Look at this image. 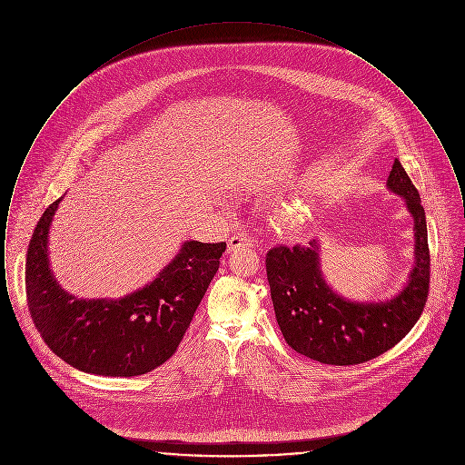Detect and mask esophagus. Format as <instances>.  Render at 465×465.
Masks as SVG:
<instances>
[{"label": "esophagus", "instance_id": "34e87169", "mask_svg": "<svg viewBox=\"0 0 465 465\" xmlns=\"http://www.w3.org/2000/svg\"><path fill=\"white\" fill-rule=\"evenodd\" d=\"M254 245V239L249 235V233H239V235H233L228 239V252H233L235 249H241V247H251Z\"/></svg>", "mask_w": 465, "mask_h": 465}]
</instances>
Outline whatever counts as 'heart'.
<instances>
[{
    "mask_svg": "<svg viewBox=\"0 0 465 465\" xmlns=\"http://www.w3.org/2000/svg\"><path fill=\"white\" fill-rule=\"evenodd\" d=\"M305 209H307V205H302V207H300V211H296V213L291 216V223H292V224H298V223H300V218H303V216H305Z\"/></svg>",
    "mask_w": 465,
    "mask_h": 465,
    "instance_id": "b5f03b06",
    "label": "heart"
}]
</instances>
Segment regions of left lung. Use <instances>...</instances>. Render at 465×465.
I'll return each instance as SVG.
<instances>
[{
    "instance_id": "left-lung-1",
    "label": "left lung",
    "mask_w": 465,
    "mask_h": 465,
    "mask_svg": "<svg viewBox=\"0 0 465 465\" xmlns=\"http://www.w3.org/2000/svg\"><path fill=\"white\" fill-rule=\"evenodd\" d=\"M387 190L404 200L415 239L408 281L391 298L359 302L338 294L324 279L317 239L268 251L266 277L275 317L298 354L332 366L361 364L392 349L419 321L429 292L427 223L419 190L398 158Z\"/></svg>"
}]
</instances>
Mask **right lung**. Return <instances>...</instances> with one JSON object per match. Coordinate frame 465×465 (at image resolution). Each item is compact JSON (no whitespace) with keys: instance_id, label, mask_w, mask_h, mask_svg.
<instances>
[{"instance_id":"1","label":"right lung","mask_w":465,"mask_h":465,"mask_svg":"<svg viewBox=\"0 0 465 465\" xmlns=\"http://www.w3.org/2000/svg\"><path fill=\"white\" fill-rule=\"evenodd\" d=\"M55 200L35 228L25 262L31 319L50 351L103 376L144 375L176 352L220 268L226 243H181L155 279L122 298H78L59 284L48 258Z\"/></svg>"}]
</instances>
